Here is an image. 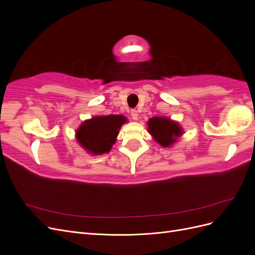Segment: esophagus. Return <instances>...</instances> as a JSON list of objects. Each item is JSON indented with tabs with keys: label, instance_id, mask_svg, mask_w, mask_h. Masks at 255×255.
Wrapping results in <instances>:
<instances>
[{
	"label": "esophagus",
	"instance_id": "obj_1",
	"mask_svg": "<svg viewBox=\"0 0 255 255\" xmlns=\"http://www.w3.org/2000/svg\"><path fill=\"white\" fill-rule=\"evenodd\" d=\"M130 116H132V118L134 120H137L138 119V112L136 110H132L130 111Z\"/></svg>",
	"mask_w": 255,
	"mask_h": 255
}]
</instances>
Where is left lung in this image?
Masks as SVG:
<instances>
[{"instance_id":"left-lung-1","label":"left lung","mask_w":255,"mask_h":255,"mask_svg":"<svg viewBox=\"0 0 255 255\" xmlns=\"http://www.w3.org/2000/svg\"><path fill=\"white\" fill-rule=\"evenodd\" d=\"M148 132L161 146L172 145L183 134L179 123L166 117H153L148 121Z\"/></svg>"}]
</instances>
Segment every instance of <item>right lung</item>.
<instances>
[{"label": "right lung", "instance_id": "right-lung-1", "mask_svg": "<svg viewBox=\"0 0 255 255\" xmlns=\"http://www.w3.org/2000/svg\"><path fill=\"white\" fill-rule=\"evenodd\" d=\"M126 122L127 118L122 115L98 116L85 120L76 129V140L94 155L109 153L117 139L120 128Z\"/></svg>", "mask_w": 255, "mask_h": 255}]
</instances>
